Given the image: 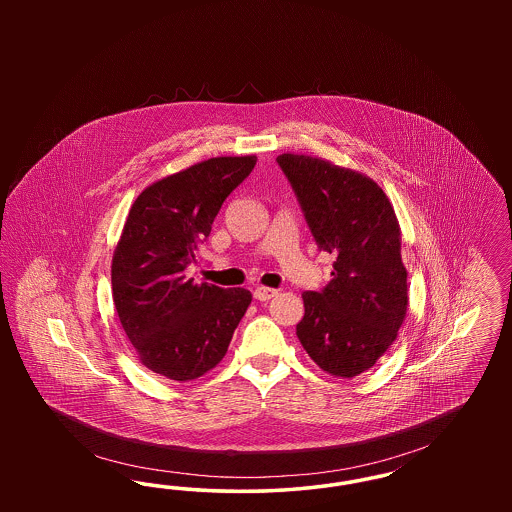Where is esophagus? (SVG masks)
<instances>
[{
  "instance_id": "esophagus-1",
  "label": "esophagus",
  "mask_w": 512,
  "mask_h": 512,
  "mask_svg": "<svg viewBox=\"0 0 512 512\" xmlns=\"http://www.w3.org/2000/svg\"><path fill=\"white\" fill-rule=\"evenodd\" d=\"M255 299H259V301H268V299H272V297H276L278 295V290H274V288H255Z\"/></svg>"
}]
</instances>
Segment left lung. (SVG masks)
<instances>
[{
    "instance_id": "obj_1",
    "label": "left lung",
    "mask_w": 512,
    "mask_h": 512,
    "mask_svg": "<svg viewBox=\"0 0 512 512\" xmlns=\"http://www.w3.org/2000/svg\"><path fill=\"white\" fill-rule=\"evenodd\" d=\"M276 161L318 249L336 257L328 286L303 293L297 338L324 372L355 378L390 349L407 317L399 220L388 195L363 172L297 153Z\"/></svg>"
}]
</instances>
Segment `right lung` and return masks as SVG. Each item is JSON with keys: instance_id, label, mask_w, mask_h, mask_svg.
<instances>
[{"instance_id": "obj_1", "label": "right lung", "mask_w": 512, "mask_h": 512, "mask_svg": "<svg viewBox=\"0 0 512 512\" xmlns=\"http://www.w3.org/2000/svg\"><path fill=\"white\" fill-rule=\"evenodd\" d=\"M255 163V155L195 163L147 186L128 211L111 263L113 303L140 363L155 374L190 382L215 368L251 303L244 288L194 284L184 268Z\"/></svg>"}]
</instances>
